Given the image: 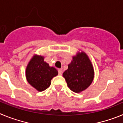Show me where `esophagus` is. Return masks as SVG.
Returning a JSON list of instances; mask_svg holds the SVG:
<instances>
[{"label": "esophagus", "instance_id": "obj_1", "mask_svg": "<svg viewBox=\"0 0 123 123\" xmlns=\"http://www.w3.org/2000/svg\"><path fill=\"white\" fill-rule=\"evenodd\" d=\"M58 74L62 75V70L61 69H58Z\"/></svg>", "mask_w": 123, "mask_h": 123}]
</instances>
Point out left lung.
<instances>
[{"label":"left lung","instance_id":"8db88e82","mask_svg":"<svg viewBox=\"0 0 123 123\" xmlns=\"http://www.w3.org/2000/svg\"><path fill=\"white\" fill-rule=\"evenodd\" d=\"M68 87L79 93L86 89L91 84L94 77V71L91 60L86 53L78 52L73 57L67 70L63 73Z\"/></svg>","mask_w":123,"mask_h":123}]
</instances>
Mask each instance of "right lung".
Returning a JSON list of instances; mask_svg holds the SVG:
<instances>
[{
  "label": "right lung",
  "instance_id": "add662e5",
  "mask_svg": "<svg viewBox=\"0 0 123 123\" xmlns=\"http://www.w3.org/2000/svg\"><path fill=\"white\" fill-rule=\"evenodd\" d=\"M58 75V71L44 60V56L35 55L29 61L26 69L28 82L38 91H45L50 86L51 80Z\"/></svg>",
  "mask_w": 123,
  "mask_h": 123
}]
</instances>
